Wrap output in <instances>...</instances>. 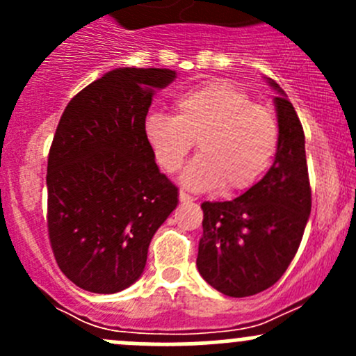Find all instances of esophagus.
Masks as SVG:
<instances>
[{
    "label": "esophagus",
    "instance_id": "34e87169",
    "mask_svg": "<svg viewBox=\"0 0 356 356\" xmlns=\"http://www.w3.org/2000/svg\"><path fill=\"white\" fill-rule=\"evenodd\" d=\"M179 200H181V203H191V201H195V198L189 195H186V193H179Z\"/></svg>",
    "mask_w": 356,
    "mask_h": 356
}]
</instances>
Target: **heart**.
Returning <instances> with one entry per match:
<instances>
[{"label":"heart","mask_w":356,"mask_h":356,"mask_svg":"<svg viewBox=\"0 0 356 356\" xmlns=\"http://www.w3.org/2000/svg\"><path fill=\"white\" fill-rule=\"evenodd\" d=\"M175 115L149 111L143 134L156 163L175 172L195 146L198 155L186 167L181 184L191 191L225 193L253 188L274 163L279 125L274 113L254 105L241 89L210 81L181 92Z\"/></svg>","instance_id":"obj_1"}]
</instances>
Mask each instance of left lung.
I'll list each match as a JSON object with an SVG mask.
<instances>
[{"mask_svg":"<svg viewBox=\"0 0 356 356\" xmlns=\"http://www.w3.org/2000/svg\"><path fill=\"white\" fill-rule=\"evenodd\" d=\"M279 148L267 174L232 201H204L196 267L225 296L274 286L300 248L312 210L305 134L288 95L272 79Z\"/></svg>","mask_w":356,"mask_h":356,"instance_id":"8db88e82","label":"left lung"}]
</instances>
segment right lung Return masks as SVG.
<instances>
[{
    "label": "right lung",
    "instance_id": "obj_1",
    "mask_svg": "<svg viewBox=\"0 0 356 356\" xmlns=\"http://www.w3.org/2000/svg\"><path fill=\"white\" fill-rule=\"evenodd\" d=\"M168 68L120 67L70 99L48 156V231L60 270L113 294L145 272L153 236L179 203L143 134Z\"/></svg>",
    "mask_w": 356,
    "mask_h": 356
}]
</instances>
